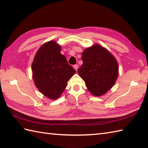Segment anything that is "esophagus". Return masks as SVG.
Listing matches in <instances>:
<instances>
[{
	"label": "esophagus",
	"mask_w": 148,
	"mask_h": 148,
	"mask_svg": "<svg viewBox=\"0 0 148 148\" xmlns=\"http://www.w3.org/2000/svg\"><path fill=\"white\" fill-rule=\"evenodd\" d=\"M74 68V69L76 71H77V69H78V67H79V65H78L77 64H76V65H74V67H73Z\"/></svg>",
	"instance_id": "1"
}]
</instances>
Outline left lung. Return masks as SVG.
Masks as SVG:
<instances>
[{"label": "left lung", "mask_w": 148, "mask_h": 148, "mask_svg": "<svg viewBox=\"0 0 148 148\" xmlns=\"http://www.w3.org/2000/svg\"><path fill=\"white\" fill-rule=\"evenodd\" d=\"M83 65L77 72L84 81L89 92L100 97L114 86L118 76V64L114 56L99 45L82 53Z\"/></svg>", "instance_id": "left-lung-1"}]
</instances>
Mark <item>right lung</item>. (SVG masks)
<instances>
[{"instance_id":"add662e5","label":"right lung","mask_w":148,"mask_h":148,"mask_svg":"<svg viewBox=\"0 0 148 148\" xmlns=\"http://www.w3.org/2000/svg\"><path fill=\"white\" fill-rule=\"evenodd\" d=\"M60 51L61 46L54 40L47 42L38 49L32 64L35 85L52 100L60 97L69 79L76 73Z\"/></svg>"}]
</instances>
